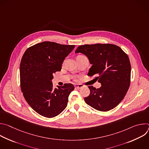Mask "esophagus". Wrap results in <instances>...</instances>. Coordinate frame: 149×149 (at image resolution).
<instances>
[{
    "label": "esophagus",
    "mask_w": 149,
    "mask_h": 149,
    "mask_svg": "<svg viewBox=\"0 0 149 149\" xmlns=\"http://www.w3.org/2000/svg\"><path fill=\"white\" fill-rule=\"evenodd\" d=\"M84 87V86L82 84H75V87L77 89H79V88H82Z\"/></svg>",
    "instance_id": "34e87169"
}]
</instances>
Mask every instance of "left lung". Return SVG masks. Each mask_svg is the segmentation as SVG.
Listing matches in <instances>:
<instances>
[{"label":"left lung","mask_w":149,"mask_h":149,"mask_svg":"<svg viewBox=\"0 0 149 149\" xmlns=\"http://www.w3.org/2000/svg\"><path fill=\"white\" fill-rule=\"evenodd\" d=\"M86 55L91 64L88 76L95 75L101 84L99 88L88 86L90 95L86 102L101 111L111 110L123 100L128 91L131 79L129 58L119 47L110 44L79 46L75 53Z\"/></svg>","instance_id":"1"}]
</instances>
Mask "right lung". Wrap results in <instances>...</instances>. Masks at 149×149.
I'll return each instance as SVG.
<instances>
[{"label":"right lung","instance_id":"1","mask_svg":"<svg viewBox=\"0 0 149 149\" xmlns=\"http://www.w3.org/2000/svg\"><path fill=\"white\" fill-rule=\"evenodd\" d=\"M75 45L45 41L28 48L20 64V88L29 105L39 114L52 118L67 106L74 90L71 83L53 87V74L61 70L65 57Z\"/></svg>","mask_w":149,"mask_h":149}]
</instances>
